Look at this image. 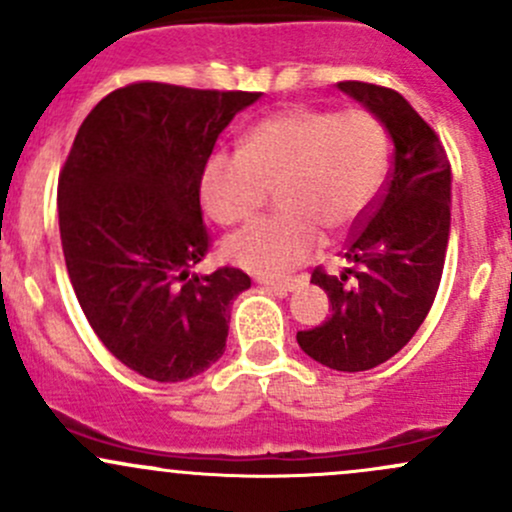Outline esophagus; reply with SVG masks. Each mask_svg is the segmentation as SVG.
I'll return each mask as SVG.
<instances>
[{
  "label": "esophagus",
  "mask_w": 512,
  "mask_h": 512,
  "mask_svg": "<svg viewBox=\"0 0 512 512\" xmlns=\"http://www.w3.org/2000/svg\"><path fill=\"white\" fill-rule=\"evenodd\" d=\"M258 283L261 285H266L268 290H273V293H278V295H288V293H293L295 288H298V285L302 283L300 278H285V280H268V278H258Z\"/></svg>",
  "instance_id": "esophagus-1"
}]
</instances>
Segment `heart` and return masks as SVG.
Here are the masks:
<instances>
[{
    "instance_id": "heart-1",
    "label": "heart",
    "mask_w": 512,
    "mask_h": 512,
    "mask_svg": "<svg viewBox=\"0 0 512 512\" xmlns=\"http://www.w3.org/2000/svg\"><path fill=\"white\" fill-rule=\"evenodd\" d=\"M386 136L366 112L293 107L246 131L241 151H217L202 168V205L214 222H244L278 188L283 212L227 236L224 256L258 276H280L344 232L376 197Z\"/></svg>"
}]
</instances>
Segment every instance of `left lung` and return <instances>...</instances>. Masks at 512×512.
Returning <instances> with one entry per match:
<instances>
[{
  "mask_svg": "<svg viewBox=\"0 0 512 512\" xmlns=\"http://www.w3.org/2000/svg\"><path fill=\"white\" fill-rule=\"evenodd\" d=\"M393 141V168L366 222L344 249L339 276L317 268L312 283L332 302L320 327L298 344L334 371H368L398 354L430 312L452 227V168L430 124L388 87L339 82Z\"/></svg>",
  "mask_w": 512,
  "mask_h": 512,
  "instance_id": "8db88e82",
  "label": "left lung"
}]
</instances>
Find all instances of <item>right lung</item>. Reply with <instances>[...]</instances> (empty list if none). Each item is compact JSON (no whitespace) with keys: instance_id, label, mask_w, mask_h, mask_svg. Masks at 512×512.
<instances>
[{"instance_id":"right-lung-1","label":"right lung","mask_w":512,"mask_h":512,"mask_svg":"<svg viewBox=\"0 0 512 512\" xmlns=\"http://www.w3.org/2000/svg\"><path fill=\"white\" fill-rule=\"evenodd\" d=\"M261 92L136 82L80 124L58 180L70 283L100 342L158 383L188 381L224 354L239 268L192 273L207 254L200 180L219 134Z\"/></svg>"}]
</instances>
